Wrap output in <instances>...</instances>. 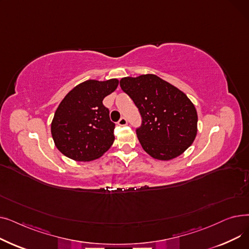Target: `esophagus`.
Instances as JSON below:
<instances>
[{
	"label": "esophagus",
	"instance_id": "34e87169",
	"mask_svg": "<svg viewBox=\"0 0 249 249\" xmlns=\"http://www.w3.org/2000/svg\"><path fill=\"white\" fill-rule=\"evenodd\" d=\"M127 119L125 117H122L121 119L119 120V122H118V125H120V126H125V125H127Z\"/></svg>",
	"mask_w": 249,
	"mask_h": 249
}]
</instances>
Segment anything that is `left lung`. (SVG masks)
<instances>
[{
  "label": "left lung",
  "instance_id": "obj_1",
  "mask_svg": "<svg viewBox=\"0 0 249 249\" xmlns=\"http://www.w3.org/2000/svg\"><path fill=\"white\" fill-rule=\"evenodd\" d=\"M120 87L139 110L136 134L151 158L171 160L185 152L198 131V115L185 93L155 74L121 78Z\"/></svg>",
  "mask_w": 249,
  "mask_h": 249
}]
</instances>
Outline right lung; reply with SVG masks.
Listing matches in <instances>:
<instances>
[{
    "mask_svg": "<svg viewBox=\"0 0 249 249\" xmlns=\"http://www.w3.org/2000/svg\"><path fill=\"white\" fill-rule=\"evenodd\" d=\"M119 81L89 80L74 87L58 105L51 122V135L57 149L76 161L97 160L115 140V124L103 105Z\"/></svg>",
    "mask_w": 249,
    "mask_h": 249,
    "instance_id": "1",
    "label": "right lung"
}]
</instances>
